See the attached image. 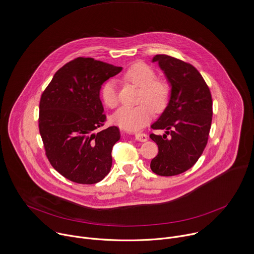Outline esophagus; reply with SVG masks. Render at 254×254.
Here are the masks:
<instances>
[{
    "label": "esophagus",
    "instance_id": "34e87169",
    "mask_svg": "<svg viewBox=\"0 0 254 254\" xmlns=\"http://www.w3.org/2000/svg\"><path fill=\"white\" fill-rule=\"evenodd\" d=\"M134 136H135V138H136L138 141H141V142L147 140V135H146L145 133H142V132H137V133L134 134Z\"/></svg>",
    "mask_w": 254,
    "mask_h": 254
}]
</instances>
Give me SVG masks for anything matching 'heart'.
Masks as SVG:
<instances>
[{"label":"heart","mask_w":254,"mask_h":254,"mask_svg":"<svg viewBox=\"0 0 254 254\" xmlns=\"http://www.w3.org/2000/svg\"><path fill=\"white\" fill-rule=\"evenodd\" d=\"M123 77L140 88L137 103L134 107H122L111 117L113 125L128 131L142 128L153 117L155 112H162L170 102L172 91L164 79L156 78V72L143 63H136L129 66ZM101 98L104 104L113 109L119 103L117 82L107 80L101 89Z\"/></svg>","instance_id":"heart-1"}]
</instances>
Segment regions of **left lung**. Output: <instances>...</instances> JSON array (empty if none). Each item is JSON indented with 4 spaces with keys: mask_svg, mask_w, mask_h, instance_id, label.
<instances>
[{
    "mask_svg": "<svg viewBox=\"0 0 254 254\" xmlns=\"http://www.w3.org/2000/svg\"><path fill=\"white\" fill-rule=\"evenodd\" d=\"M157 62L172 87L168 105L152 129H164L163 135L149 137L158 146L150 162L151 171L161 177L187 172L202 154L212 121L209 88L199 71L190 64L166 55H156Z\"/></svg>",
    "mask_w": 254,
    "mask_h": 254,
    "instance_id": "8db88e82",
    "label": "left lung"
}]
</instances>
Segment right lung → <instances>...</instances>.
I'll list each match as a JSON object with an SVG mask.
<instances>
[{
  "label": "right lung",
  "instance_id": "right-lung-1",
  "mask_svg": "<svg viewBox=\"0 0 254 254\" xmlns=\"http://www.w3.org/2000/svg\"><path fill=\"white\" fill-rule=\"evenodd\" d=\"M122 69L79 57L62 66L42 94L39 129L46 155L68 181L94 185L111 171L120 129L114 126L95 131L107 119L100 99L102 84Z\"/></svg>",
  "mask_w": 254,
  "mask_h": 254
}]
</instances>
